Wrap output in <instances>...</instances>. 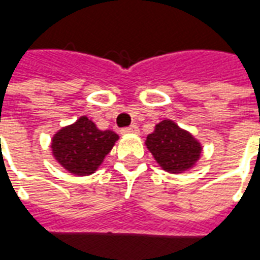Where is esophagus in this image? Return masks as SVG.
<instances>
[{
	"label": "esophagus",
	"instance_id": "34e87169",
	"mask_svg": "<svg viewBox=\"0 0 260 260\" xmlns=\"http://www.w3.org/2000/svg\"><path fill=\"white\" fill-rule=\"evenodd\" d=\"M138 132H140V130H138V126H137V124H132V126H128V127H124L120 130L122 134H137Z\"/></svg>",
	"mask_w": 260,
	"mask_h": 260
}]
</instances>
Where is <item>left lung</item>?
Returning <instances> with one entry per match:
<instances>
[{
	"label": "left lung",
	"instance_id": "1",
	"mask_svg": "<svg viewBox=\"0 0 260 260\" xmlns=\"http://www.w3.org/2000/svg\"><path fill=\"white\" fill-rule=\"evenodd\" d=\"M145 144L158 166L171 174L191 170L202 153L198 141L170 119L156 124L154 132L146 137Z\"/></svg>",
	"mask_w": 260,
	"mask_h": 260
}]
</instances>
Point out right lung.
Instances as JSON below:
<instances>
[{
    "label": "right lung",
    "instance_id": "right-lung-1",
    "mask_svg": "<svg viewBox=\"0 0 260 260\" xmlns=\"http://www.w3.org/2000/svg\"><path fill=\"white\" fill-rule=\"evenodd\" d=\"M119 136L111 130H99L86 116L62 127L51 140L53 156L70 174H93L111 152Z\"/></svg>",
    "mask_w": 260,
    "mask_h": 260
}]
</instances>
